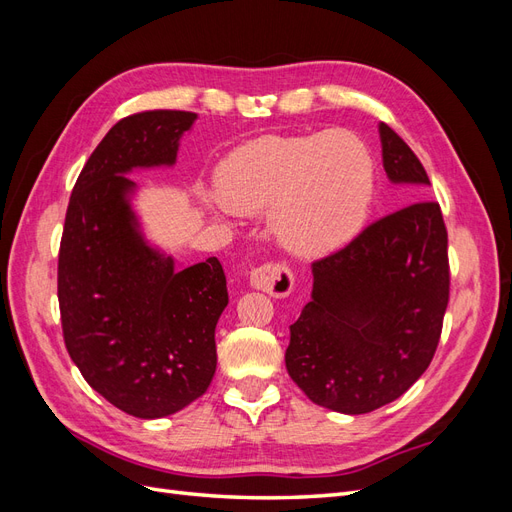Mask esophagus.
<instances>
[{"label": "esophagus", "mask_w": 512, "mask_h": 512, "mask_svg": "<svg viewBox=\"0 0 512 512\" xmlns=\"http://www.w3.org/2000/svg\"><path fill=\"white\" fill-rule=\"evenodd\" d=\"M250 284L275 299H282L294 290V275L284 262H265L250 273Z\"/></svg>", "instance_id": "34e87169"}]
</instances>
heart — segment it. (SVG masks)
Returning a JSON list of instances; mask_svg holds the SVG:
<instances>
[{"label": "heart", "mask_w": 512, "mask_h": 512, "mask_svg": "<svg viewBox=\"0 0 512 512\" xmlns=\"http://www.w3.org/2000/svg\"><path fill=\"white\" fill-rule=\"evenodd\" d=\"M376 168L367 145L346 130L265 136L224 160L218 188L237 213L271 207L273 235L292 254H320L365 224Z\"/></svg>", "instance_id": "obj_1"}]
</instances>
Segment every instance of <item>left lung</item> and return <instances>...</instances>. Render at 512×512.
Segmentation results:
<instances>
[{"label": "left lung", "mask_w": 512, "mask_h": 512, "mask_svg": "<svg viewBox=\"0 0 512 512\" xmlns=\"http://www.w3.org/2000/svg\"><path fill=\"white\" fill-rule=\"evenodd\" d=\"M382 164L421 196L416 153L380 123ZM314 290L290 324L286 369L314 404L374 412L404 395L436 354L451 290L448 235L436 200L393 211L312 265Z\"/></svg>", "instance_id": "left-lung-1"}]
</instances>
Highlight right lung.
I'll return each instance as SVG.
<instances>
[{
    "instance_id": "add662e5",
    "label": "right lung",
    "mask_w": 512,
    "mask_h": 512,
    "mask_svg": "<svg viewBox=\"0 0 512 512\" xmlns=\"http://www.w3.org/2000/svg\"><path fill=\"white\" fill-rule=\"evenodd\" d=\"M196 113L143 111L108 130L66 211L57 262L61 329L91 389L123 412L162 418L190 406L215 374V324L228 305L218 258L177 271L136 228L132 168L175 164Z\"/></svg>"
}]
</instances>
